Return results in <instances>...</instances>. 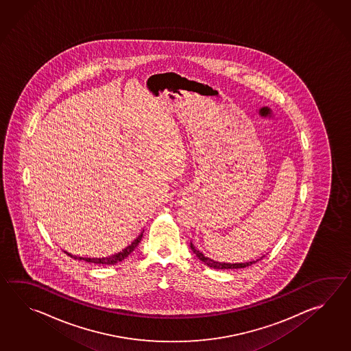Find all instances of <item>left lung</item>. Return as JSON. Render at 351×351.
<instances>
[{
	"mask_svg": "<svg viewBox=\"0 0 351 351\" xmlns=\"http://www.w3.org/2000/svg\"><path fill=\"white\" fill-rule=\"evenodd\" d=\"M191 250H192L193 254L198 257V260H201L204 265H207L210 269H245V267L251 266L252 263H256L258 260H262V258L265 257V256H262L261 258H258V260H256V261L243 262V263H242V262H241V263H228V262L215 261V260H212V258H209V257H206L204 254H202L199 250H197V248L194 247L192 242H191Z\"/></svg>",
	"mask_w": 351,
	"mask_h": 351,
	"instance_id": "left-lung-1",
	"label": "left lung"
}]
</instances>
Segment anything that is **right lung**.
Returning a JSON list of instances; mask_svg holds the SVG:
<instances>
[{
    "mask_svg": "<svg viewBox=\"0 0 351 351\" xmlns=\"http://www.w3.org/2000/svg\"><path fill=\"white\" fill-rule=\"evenodd\" d=\"M142 237L143 232L130 243V245H129V246L125 247L123 251H120L118 254H112V256H108V257H99V258L95 257V258H90V257H77V256H73V254H69V252H65V254H67V256H70V257H73L75 260H80V261L84 260V261L90 262V263H97V265H103V266H112V265H117V263H119V262L124 261L128 256L132 254L135 248H136V246L141 243Z\"/></svg>",
    "mask_w": 351,
    "mask_h": 351,
    "instance_id": "1",
    "label": "right lung"
}]
</instances>
